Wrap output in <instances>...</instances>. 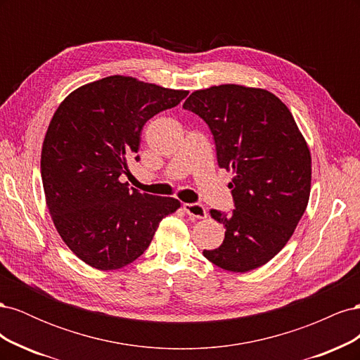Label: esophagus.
I'll list each match as a JSON object with an SVG mask.
<instances>
[{"label": "esophagus", "instance_id": "34e87169", "mask_svg": "<svg viewBox=\"0 0 360 360\" xmlns=\"http://www.w3.org/2000/svg\"><path fill=\"white\" fill-rule=\"evenodd\" d=\"M184 212H186L191 217H195V219H204V217L207 216V212L204 209L202 204H198V202H188L183 205Z\"/></svg>", "mask_w": 360, "mask_h": 360}]
</instances>
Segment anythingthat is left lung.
Masks as SVG:
<instances>
[{
	"instance_id": "1",
	"label": "left lung",
	"mask_w": 360,
	"mask_h": 360,
	"mask_svg": "<svg viewBox=\"0 0 360 360\" xmlns=\"http://www.w3.org/2000/svg\"><path fill=\"white\" fill-rule=\"evenodd\" d=\"M184 110L210 127L217 165L233 171L236 209L210 210L224 224L219 248L202 250L213 264L245 274L287 245L311 192V151L285 103L264 89L237 84L193 91Z\"/></svg>"
}]
</instances>
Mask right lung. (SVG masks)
Wrapping results in <instances>:
<instances>
[{"instance_id": "right-lung-1", "label": "right lung", "mask_w": 360, "mask_h": 360, "mask_svg": "<svg viewBox=\"0 0 360 360\" xmlns=\"http://www.w3.org/2000/svg\"><path fill=\"white\" fill-rule=\"evenodd\" d=\"M188 93L114 75L79 86L57 108L41 147L43 191L63 242L85 264L134 263L159 222L180 209L179 200L129 189L120 176L138 153L144 124Z\"/></svg>"}]
</instances>
